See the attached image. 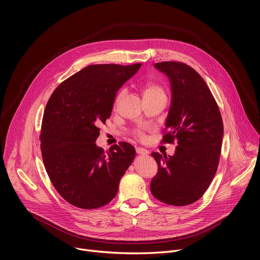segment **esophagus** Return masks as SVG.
Returning a JSON list of instances; mask_svg holds the SVG:
<instances>
[{"instance_id":"esophagus-1","label":"esophagus","mask_w":260,"mask_h":260,"mask_svg":"<svg viewBox=\"0 0 260 260\" xmlns=\"http://www.w3.org/2000/svg\"><path fill=\"white\" fill-rule=\"evenodd\" d=\"M136 152H137V154H139V155H147L148 154V151L147 149H145V148H143V147H137L136 148Z\"/></svg>"}]
</instances>
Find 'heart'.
Instances as JSON below:
<instances>
[{
	"label": "heart",
	"instance_id": "b5f03b06",
	"mask_svg": "<svg viewBox=\"0 0 260 260\" xmlns=\"http://www.w3.org/2000/svg\"><path fill=\"white\" fill-rule=\"evenodd\" d=\"M142 92H143V99L157 97V95H166V91L163 89V87L160 84L155 83V82H147V83H145L143 85ZM123 94H124V89H122L118 92L116 101H115L116 104H118L121 101V99L123 98Z\"/></svg>",
	"mask_w": 260,
	"mask_h": 260
}]
</instances>
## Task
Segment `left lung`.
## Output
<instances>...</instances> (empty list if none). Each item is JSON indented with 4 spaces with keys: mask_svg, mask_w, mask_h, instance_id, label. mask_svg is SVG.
I'll list each match as a JSON object with an SVG mask.
<instances>
[{
    "mask_svg": "<svg viewBox=\"0 0 260 260\" xmlns=\"http://www.w3.org/2000/svg\"><path fill=\"white\" fill-rule=\"evenodd\" d=\"M155 68L171 83L172 101L163 142L177 141L173 156L152 153L158 173L153 196L170 206L183 207L202 197L216 174L223 138L219 108L201 76L181 62H160Z\"/></svg>",
    "mask_w": 260,
    "mask_h": 260,
    "instance_id": "1",
    "label": "left lung"
}]
</instances>
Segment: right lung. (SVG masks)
I'll list each match as a JSON object with an SVG mask.
<instances>
[{
	"label": "right lung",
	"instance_id": "add662e5",
	"mask_svg": "<svg viewBox=\"0 0 260 260\" xmlns=\"http://www.w3.org/2000/svg\"><path fill=\"white\" fill-rule=\"evenodd\" d=\"M140 66L89 65L62 82L46 104L40 135L44 166L54 188L77 208L111 202L135 159L136 149L127 142L104 152L95 140L117 91Z\"/></svg>",
	"mask_w": 260,
	"mask_h": 260
}]
</instances>
